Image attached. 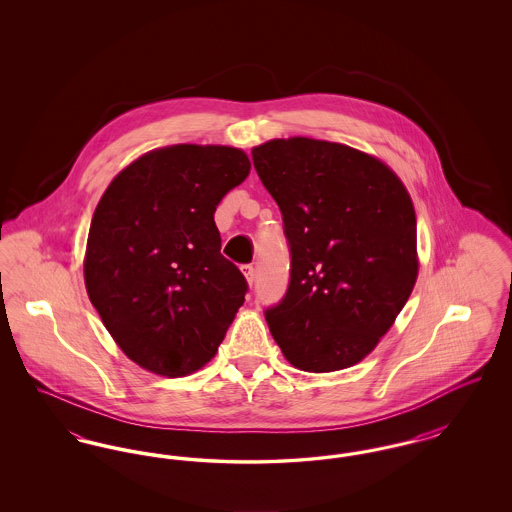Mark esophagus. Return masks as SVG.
<instances>
[{
    "instance_id": "obj_1",
    "label": "esophagus",
    "mask_w": 512,
    "mask_h": 512,
    "mask_svg": "<svg viewBox=\"0 0 512 512\" xmlns=\"http://www.w3.org/2000/svg\"><path fill=\"white\" fill-rule=\"evenodd\" d=\"M242 272H244L245 280H247V286H253V282H255V268L251 267V265H244Z\"/></svg>"
}]
</instances>
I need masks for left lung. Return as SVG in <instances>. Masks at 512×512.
Returning <instances> with one entry per match:
<instances>
[{
	"mask_svg": "<svg viewBox=\"0 0 512 512\" xmlns=\"http://www.w3.org/2000/svg\"><path fill=\"white\" fill-rule=\"evenodd\" d=\"M292 249L270 334L290 365H357L390 330L418 276L416 215L401 178L378 157L305 136L251 149Z\"/></svg>",
	"mask_w": 512,
	"mask_h": 512,
	"instance_id": "obj_1",
	"label": "left lung"
}]
</instances>
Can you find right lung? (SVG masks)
I'll return each mask as SVG.
<instances>
[{"instance_id":"1","label":"right lung","mask_w":512,"mask_h":512,"mask_svg":"<svg viewBox=\"0 0 512 512\" xmlns=\"http://www.w3.org/2000/svg\"><path fill=\"white\" fill-rule=\"evenodd\" d=\"M249 171L238 147H159L99 199L86 292L122 353L153 374L178 378L207 365L244 305L247 284L220 255L215 211Z\"/></svg>"}]
</instances>
